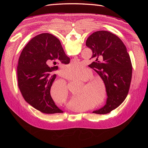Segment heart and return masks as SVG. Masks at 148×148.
I'll list each match as a JSON object with an SVG mask.
<instances>
[{"label": "heart", "instance_id": "obj_1", "mask_svg": "<svg viewBox=\"0 0 148 148\" xmlns=\"http://www.w3.org/2000/svg\"><path fill=\"white\" fill-rule=\"evenodd\" d=\"M79 62H72L65 68L68 71L65 77L70 82H83L84 86L78 88L76 101L85 102L94 101V106L97 107L104 103L107 99V91L104 82L101 78H92V71ZM70 71H79V73H70ZM51 96L57 104H64L69 97V91L65 83L62 81L56 82L51 88Z\"/></svg>", "mask_w": 148, "mask_h": 148}]
</instances>
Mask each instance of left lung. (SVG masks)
Returning <instances> with one entry per match:
<instances>
[{"label":"left lung","mask_w":148,"mask_h":148,"mask_svg":"<svg viewBox=\"0 0 148 148\" xmlns=\"http://www.w3.org/2000/svg\"><path fill=\"white\" fill-rule=\"evenodd\" d=\"M86 45L92 51L90 67L100 76L107 88L106 104L92 113L106 114L118 107L127 96L132 65L127 48L118 36L107 31L91 34Z\"/></svg>","instance_id":"1"}]
</instances>
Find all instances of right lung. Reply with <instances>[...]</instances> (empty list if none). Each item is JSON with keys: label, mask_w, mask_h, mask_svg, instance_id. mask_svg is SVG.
<instances>
[{"label": "right lung", "mask_w": 148, "mask_h": 148, "mask_svg": "<svg viewBox=\"0 0 148 148\" xmlns=\"http://www.w3.org/2000/svg\"><path fill=\"white\" fill-rule=\"evenodd\" d=\"M70 63L59 39L49 33L33 38L22 51L17 67L18 87L25 100L44 114L64 112L53 102L51 88L56 75L49 67L52 61ZM56 62H54V63Z\"/></svg>", "instance_id": "obj_1"}]
</instances>
